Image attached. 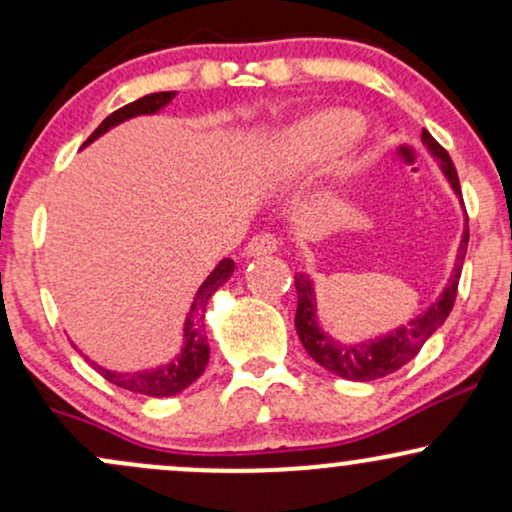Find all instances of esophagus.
I'll return each mask as SVG.
<instances>
[{"mask_svg":"<svg viewBox=\"0 0 512 512\" xmlns=\"http://www.w3.org/2000/svg\"><path fill=\"white\" fill-rule=\"evenodd\" d=\"M276 248H279V240H276L272 233H260V236L250 238V243L245 245V255L262 257V255H269V252H274Z\"/></svg>","mask_w":512,"mask_h":512,"instance_id":"34e87169","label":"esophagus"}]
</instances>
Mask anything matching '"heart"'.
I'll list each match as a JSON object with an SVG mask.
<instances>
[{"mask_svg":"<svg viewBox=\"0 0 512 512\" xmlns=\"http://www.w3.org/2000/svg\"><path fill=\"white\" fill-rule=\"evenodd\" d=\"M363 134V120L349 110H320L293 122L272 146V175L298 180L339 161Z\"/></svg>","mask_w":512,"mask_h":512,"instance_id":"1","label":"heart"}]
</instances>
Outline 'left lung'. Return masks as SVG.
I'll list each match as a JSON object with an SVG mask.
<instances>
[{
	"label": "left lung",
	"instance_id": "8db88e82",
	"mask_svg": "<svg viewBox=\"0 0 512 512\" xmlns=\"http://www.w3.org/2000/svg\"><path fill=\"white\" fill-rule=\"evenodd\" d=\"M426 149L431 151L433 158L443 168L445 178H448L450 187L455 190V195L462 199L460 190V178H457V170L452 166V158L448 151L440 146L431 134H421ZM467 243H469V231L464 228V236L460 243V252H457L455 272H452L448 286L440 293V298L424 315H419L416 320H411L409 325L397 327L395 332L385 334V337L370 339V342L361 344H339L334 342L330 334H325L320 325H317L315 315V289L313 281L305 274H296V293H298V310H296V330L301 337L303 349L308 351V356L315 363H320L322 368L330 370V373L339 375L346 380H358V383H368V380L385 378V375L395 373L421 351V346L426 344V339L448 320L452 305L457 298V281L462 274V262L467 255Z\"/></svg>",
	"mask_w": 512,
	"mask_h": 512
}]
</instances>
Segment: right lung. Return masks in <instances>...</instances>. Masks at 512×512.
<instances>
[{"instance_id": "obj_1", "label": "right lung", "mask_w": 512, "mask_h": 512, "mask_svg": "<svg viewBox=\"0 0 512 512\" xmlns=\"http://www.w3.org/2000/svg\"><path fill=\"white\" fill-rule=\"evenodd\" d=\"M173 98H175V91L149 93V96L125 105V108L115 110L113 115H108L101 125H98V129L86 139L84 146L108 132L110 127L129 120V117L158 113V110L166 108ZM233 269H236V264H233L231 257H226V260L216 264L214 272H211L207 279H204V284L199 286L195 301H192L190 315H187L185 320V346H182L180 356L175 358V361H170L161 368L137 370V373H113V370L96 366L98 373H101L108 383L125 387L129 392H139V395H146V397H173L185 390V387H190L199 375L204 373V368H207L209 363V342H207V330H204V313H207V303L209 298L214 296V293L219 291L228 279H231Z\"/></svg>"}]
</instances>
